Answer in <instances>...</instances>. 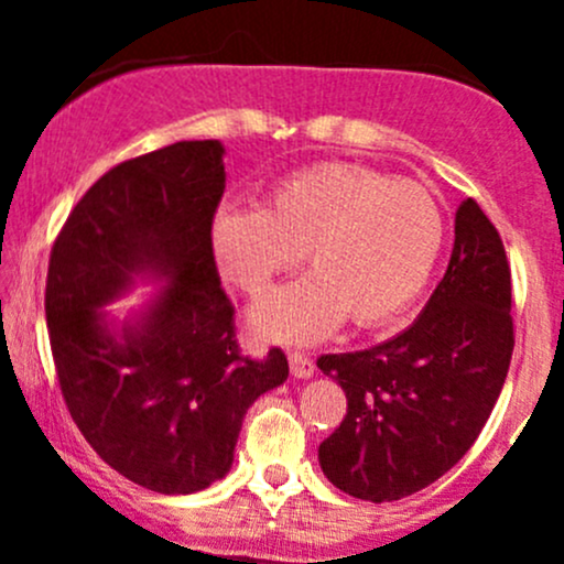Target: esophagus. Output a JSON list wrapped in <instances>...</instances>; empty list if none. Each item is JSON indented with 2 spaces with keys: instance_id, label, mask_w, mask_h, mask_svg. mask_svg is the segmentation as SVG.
Returning <instances> with one entry per match:
<instances>
[{
  "instance_id": "esophagus-1",
  "label": "esophagus",
  "mask_w": 564,
  "mask_h": 564,
  "mask_svg": "<svg viewBox=\"0 0 564 564\" xmlns=\"http://www.w3.org/2000/svg\"><path fill=\"white\" fill-rule=\"evenodd\" d=\"M289 366H291V373H294L296 379L313 377V371H315L313 358H310L307 352H300V349H291V352H289Z\"/></svg>"
}]
</instances>
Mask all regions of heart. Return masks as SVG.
<instances>
[{
    "label": "heart",
    "mask_w": 564,
    "mask_h": 564,
    "mask_svg": "<svg viewBox=\"0 0 564 564\" xmlns=\"http://www.w3.org/2000/svg\"><path fill=\"white\" fill-rule=\"evenodd\" d=\"M443 243L430 187L345 161L289 174L260 209L219 206L209 225L217 270L243 294H264L300 251L313 268L254 310L257 334L278 341H315L345 315L355 326L394 318L430 283Z\"/></svg>",
    "instance_id": "b5f03b06"
}]
</instances>
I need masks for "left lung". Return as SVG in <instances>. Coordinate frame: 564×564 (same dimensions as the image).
Masks as SVG:
<instances>
[{
	"label": "left lung",
	"mask_w": 564,
	"mask_h": 564,
	"mask_svg": "<svg viewBox=\"0 0 564 564\" xmlns=\"http://www.w3.org/2000/svg\"><path fill=\"white\" fill-rule=\"evenodd\" d=\"M503 241L475 198L456 212L443 281L403 334L360 352L321 355L347 394L321 443L323 475L364 501L426 488L475 445L507 379L514 323Z\"/></svg>",
	"instance_id": "8db88e82"
}]
</instances>
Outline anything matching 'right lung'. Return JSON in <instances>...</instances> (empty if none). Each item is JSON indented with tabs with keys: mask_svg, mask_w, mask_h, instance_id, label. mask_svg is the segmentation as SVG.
Here are the masks:
<instances>
[{
	"mask_svg": "<svg viewBox=\"0 0 564 564\" xmlns=\"http://www.w3.org/2000/svg\"><path fill=\"white\" fill-rule=\"evenodd\" d=\"M223 153L217 140H183L121 161L70 209L50 251L44 313L70 419L108 467L166 496L228 475L249 405L289 377L281 347L241 352L219 286L209 225ZM145 269L171 283L113 337L101 304Z\"/></svg>",
	"mask_w": 564,
	"mask_h": 564,
	"instance_id": "add662e5",
	"label": "right lung"
}]
</instances>
